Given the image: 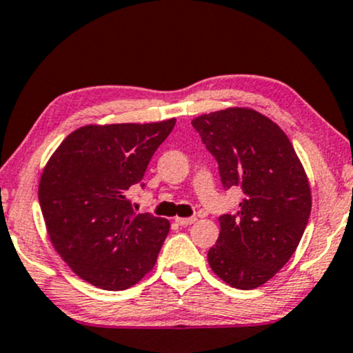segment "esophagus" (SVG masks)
Returning a JSON list of instances; mask_svg holds the SVG:
<instances>
[{
	"label": "esophagus",
	"mask_w": 353,
	"mask_h": 353,
	"mask_svg": "<svg viewBox=\"0 0 353 353\" xmlns=\"http://www.w3.org/2000/svg\"><path fill=\"white\" fill-rule=\"evenodd\" d=\"M195 221H197V218H195V216L176 218V223H177V225H181V226H189V225H192V223H195Z\"/></svg>",
	"instance_id": "esophagus-1"
}]
</instances>
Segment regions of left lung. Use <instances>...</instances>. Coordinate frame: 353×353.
Listing matches in <instances>:
<instances>
[{
  "label": "left lung",
  "mask_w": 353,
  "mask_h": 353,
  "mask_svg": "<svg viewBox=\"0 0 353 353\" xmlns=\"http://www.w3.org/2000/svg\"><path fill=\"white\" fill-rule=\"evenodd\" d=\"M215 156L225 189L241 187L236 215L220 216L208 264L225 283L261 287L290 261L310 220L311 189L292 141L275 122L248 107L192 120Z\"/></svg>",
  "instance_id": "1"
}]
</instances>
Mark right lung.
<instances>
[{
  "label": "right lung",
  "instance_id": "1",
  "mask_svg": "<svg viewBox=\"0 0 353 353\" xmlns=\"http://www.w3.org/2000/svg\"><path fill=\"white\" fill-rule=\"evenodd\" d=\"M176 119L84 125L43 168L39 202L47 233L66 265L102 290L130 288L154 267L166 218L133 212L127 190L143 179Z\"/></svg>",
  "mask_w": 353,
  "mask_h": 353
}]
</instances>
